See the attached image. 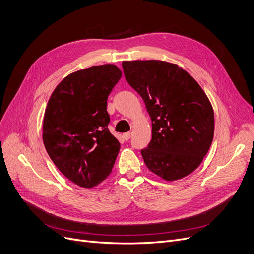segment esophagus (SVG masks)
Segmentation results:
<instances>
[{"mask_svg":"<svg viewBox=\"0 0 254 254\" xmlns=\"http://www.w3.org/2000/svg\"><path fill=\"white\" fill-rule=\"evenodd\" d=\"M130 137H131V132H130V131H127V132H126V134H124V139H125L126 141L129 140Z\"/></svg>","mask_w":254,"mask_h":254,"instance_id":"34e87169","label":"esophagus"}]
</instances>
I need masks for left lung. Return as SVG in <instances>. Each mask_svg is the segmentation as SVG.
Instances as JSON below:
<instances>
[{
	"instance_id": "obj_1",
	"label": "left lung",
	"mask_w": 254,
	"mask_h": 254,
	"mask_svg": "<svg viewBox=\"0 0 254 254\" xmlns=\"http://www.w3.org/2000/svg\"><path fill=\"white\" fill-rule=\"evenodd\" d=\"M123 69L152 122V139L141 150L145 165L166 181L191 174L203 162L214 136V112L205 91L172 63L126 61Z\"/></svg>"
}]
</instances>
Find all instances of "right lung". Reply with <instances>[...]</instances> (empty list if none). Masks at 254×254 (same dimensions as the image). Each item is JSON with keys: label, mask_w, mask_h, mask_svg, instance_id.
I'll use <instances>...</instances> for the list:
<instances>
[{"label": "right lung", "mask_w": 254, "mask_h": 254, "mask_svg": "<svg viewBox=\"0 0 254 254\" xmlns=\"http://www.w3.org/2000/svg\"><path fill=\"white\" fill-rule=\"evenodd\" d=\"M114 64L96 65L64 77L51 93L43 119V142L63 174L92 189L112 171L120 149L108 129L107 99L122 77Z\"/></svg>", "instance_id": "1"}]
</instances>
